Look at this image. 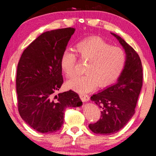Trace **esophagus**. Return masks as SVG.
Returning <instances> with one entry per match:
<instances>
[{"instance_id":"34e87169","label":"esophagus","mask_w":156,"mask_h":156,"mask_svg":"<svg viewBox=\"0 0 156 156\" xmlns=\"http://www.w3.org/2000/svg\"><path fill=\"white\" fill-rule=\"evenodd\" d=\"M80 99H82V101H88L89 100V97L87 94H80Z\"/></svg>"}]
</instances>
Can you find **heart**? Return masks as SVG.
I'll return each mask as SVG.
<instances>
[{"instance_id":"1","label":"heart","mask_w":156,"mask_h":156,"mask_svg":"<svg viewBox=\"0 0 156 156\" xmlns=\"http://www.w3.org/2000/svg\"><path fill=\"white\" fill-rule=\"evenodd\" d=\"M76 53L65 50L61 55V69L67 77L75 74V65L79 58L87 62L84 75L68 80L69 89L84 94L98 87L106 88L114 84L122 73L126 65V54L122 48L112 44L99 37H89L76 44Z\"/></svg>"}]
</instances>
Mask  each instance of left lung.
Instances as JSON below:
<instances>
[{"label": "left lung", "instance_id": "obj_1", "mask_svg": "<svg viewBox=\"0 0 156 156\" xmlns=\"http://www.w3.org/2000/svg\"><path fill=\"white\" fill-rule=\"evenodd\" d=\"M126 54V65L118 82L91 97L101 108V117L89 127L94 133L112 135L125 126L135 113L143 85V67L139 55L120 36L112 33Z\"/></svg>", "mask_w": 156, "mask_h": 156}]
</instances>
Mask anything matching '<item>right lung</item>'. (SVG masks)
Returning a JSON list of instances; mask_svg holds the SVG:
<instances>
[{
	"instance_id": "add662e5",
	"label": "right lung",
	"mask_w": 156,
	"mask_h": 156,
	"mask_svg": "<svg viewBox=\"0 0 156 156\" xmlns=\"http://www.w3.org/2000/svg\"><path fill=\"white\" fill-rule=\"evenodd\" d=\"M75 29L67 27L41 34L23 51L18 64L16 91L18 112L27 125L40 133L60 129L65 111L82 104L69 90L56 95L63 84L60 58Z\"/></svg>"
}]
</instances>
